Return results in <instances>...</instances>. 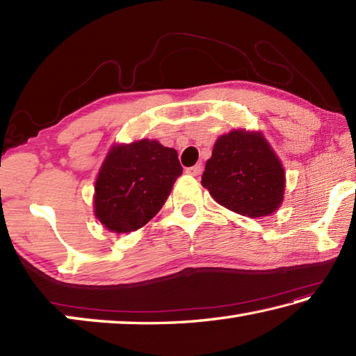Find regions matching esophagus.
I'll return each mask as SVG.
<instances>
[{
	"mask_svg": "<svg viewBox=\"0 0 356 356\" xmlns=\"http://www.w3.org/2000/svg\"><path fill=\"white\" fill-rule=\"evenodd\" d=\"M201 171H202V166H201V163H197V165H195V166H191V168H186L185 170V172L186 174H190V176H200L201 174Z\"/></svg>",
	"mask_w": 356,
	"mask_h": 356,
	"instance_id": "obj_1",
	"label": "esophagus"
}]
</instances>
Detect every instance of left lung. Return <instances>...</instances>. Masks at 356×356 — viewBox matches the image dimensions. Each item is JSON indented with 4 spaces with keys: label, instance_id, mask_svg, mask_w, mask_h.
<instances>
[{
    "label": "left lung",
    "instance_id": "left-lung-1",
    "mask_svg": "<svg viewBox=\"0 0 356 356\" xmlns=\"http://www.w3.org/2000/svg\"><path fill=\"white\" fill-rule=\"evenodd\" d=\"M201 184L220 206L259 218L284 201L286 171L262 131L237 129L215 141Z\"/></svg>",
    "mask_w": 356,
    "mask_h": 356
}]
</instances>
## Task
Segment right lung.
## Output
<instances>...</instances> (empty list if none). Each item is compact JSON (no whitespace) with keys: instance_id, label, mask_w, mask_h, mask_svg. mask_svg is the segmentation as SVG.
<instances>
[{"instance_id":"obj_1","label":"right lung","mask_w":356,"mask_h":356,"mask_svg":"<svg viewBox=\"0 0 356 356\" xmlns=\"http://www.w3.org/2000/svg\"><path fill=\"white\" fill-rule=\"evenodd\" d=\"M180 174L176 149L147 138L114 143L95 179V218L111 232L136 231L160 212Z\"/></svg>"}]
</instances>
